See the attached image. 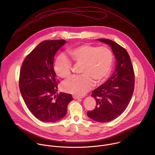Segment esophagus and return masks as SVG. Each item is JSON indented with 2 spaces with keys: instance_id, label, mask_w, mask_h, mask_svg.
<instances>
[{
  "instance_id": "obj_1",
  "label": "esophagus",
  "mask_w": 155,
  "mask_h": 155,
  "mask_svg": "<svg viewBox=\"0 0 155 155\" xmlns=\"http://www.w3.org/2000/svg\"><path fill=\"white\" fill-rule=\"evenodd\" d=\"M73 97L74 100H77V99H80V98H81V97H80L78 96H73Z\"/></svg>"
}]
</instances>
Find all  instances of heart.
<instances>
[{"label":"heart","mask_w":155,"mask_h":155,"mask_svg":"<svg viewBox=\"0 0 155 155\" xmlns=\"http://www.w3.org/2000/svg\"><path fill=\"white\" fill-rule=\"evenodd\" d=\"M75 65H81L78 76L70 77L62 85L64 91L82 96L93 87L94 81L100 83L108 77L113 64V54L106 46L96 47L85 44L70 48L67 51ZM61 55L54 64V70L59 77L65 78L71 74L72 63Z\"/></svg>","instance_id":"heart-1"}]
</instances>
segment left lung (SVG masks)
<instances>
[{"label":"left lung","mask_w":155,"mask_h":155,"mask_svg":"<svg viewBox=\"0 0 155 155\" xmlns=\"http://www.w3.org/2000/svg\"><path fill=\"white\" fill-rule=\"evenodd\" d=\"M97 40L110 46L116 65L111 77L93 91L91 96L96 101V106L94 109L87 112V116L96 122H107L119 117L128 106L134 90L135 75L125 49L110 39Z\"/></svg>","instance_id":"obj_1"}]
</instances>
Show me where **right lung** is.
Here are the masks:
<instances>
[{"mask_svg": "<svg viewBox=\"0 0 155 155\" xmlns=\"http://www.w3.org/2000/svg\"><path fill=\"white\" fill-rule=\"evenodd\" d=\"M64 39L41 42L25 58L20 72L19 87L31 114L42 122H54L67 114L72 94H56L58 81L53 68L54 55L65 43Z\"/></svg>", "mask_w": 155, "mask_h": 155, "instance_id": "add662e5", "label": "right lung"}]
</instances>
